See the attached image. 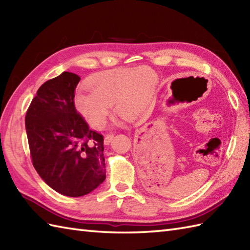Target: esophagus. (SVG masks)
<instances>
[{
  "instance_id": "esophagus-1",
  "label": "esophagus",
  "mask_w": 250,
  "mask_h": 250,
  "mask_svg": "<svg viewBox=\"0 0 250 250\" xmlns=\"http://www.w3.org/2000/svg\"><path fill=\"white\" fill-rule=\"evenodd\" d=\"M114 137V134L113 133H107L105 136H104V144L105 145H108L109 143L111 142V140H113Z\"/></svg>"
}]
</instances>
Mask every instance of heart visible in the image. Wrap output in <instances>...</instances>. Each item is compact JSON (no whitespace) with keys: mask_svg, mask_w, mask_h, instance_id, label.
Returning <instances> with one entry per match:
<instances>
[{"mask_svg":"<svg viewBox=\"0 0 250 250\" xmlns=\"http://www.w3.org/2000/svg\"><path fill=\"white\" fill-rule=\"evenodd\" d=\"M87 87L76 93L74 104L90 125L101 129L114 104L117 114L126 119L144 114L155 93L156 75L145 66L116 68L93 74Z\"/></svg>","mask_w":250,"mask_h":250,"instance_id":"b5f03b06","label":"heart"}]
</instances>
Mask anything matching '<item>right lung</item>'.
<instances>
[{
	"mask_svg": "<svg viewBox=\"0 0 250 250\" xmlns=\"http://www.w3.org/2000/svg\"><path fill=\"white\" fill-rule=\"evenodd\" d=\"M81 77L70 72L44 83L25 114L33 167L63 195L83 196L106 178L103 135L89 129L74 104Z\"/></svg>",
	"mask_w": 250,
	"mask_h": 250,
	"instance_id": "1",
	"label": "right lung"
}]
</instances>
